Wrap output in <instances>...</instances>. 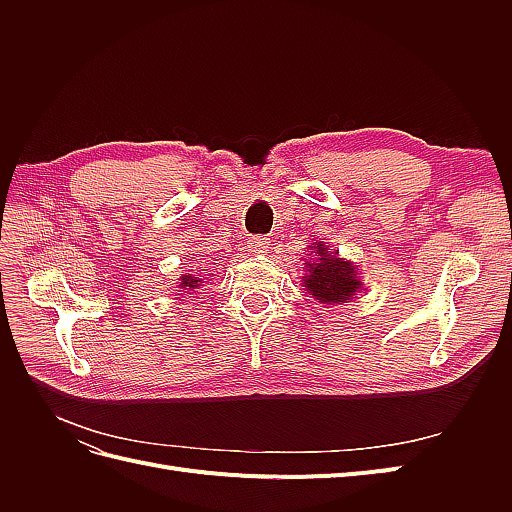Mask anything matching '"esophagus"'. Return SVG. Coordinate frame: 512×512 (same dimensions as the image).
<instances>
[{
	"label": "esophagus",
	"instance_id": "1",
	"mask_svg": "<svg viewBox=\"0 0 512 512\" xmlns=\"http://www.w3.org/2000/svg\"><path fill=\"white\" fill-rule=\"evenodd\" d=\"M250 250L254 252V254H265V252H269V239L267 237H250Z\"/></svg>",
	"mask_w": 512,
	"mask_h": 512
}]
</instances>
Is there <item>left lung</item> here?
<instances>
[{"label": "left lung", "mask_w": 512, "mask_h": 512, "mask_svg": "<svg viewBox=\"0 0 512 512\" xmlns=\"http://www.w3.org/2000/svg\"><path fill=\"white\" fill-rule=\"evenodd\" d=\"M316 262L307 265L309 275L305 277V288L322 303H344L361 288L359 275L350 262L337 258V254L327 252L322 243L314 245Z\"/></svg>", "instance_id": "left-lung-1"}]
</instances>
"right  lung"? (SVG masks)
Here are the masks:
<instances>
[{"instance_id":"right-lung-1","label":"right lung","mask_w":512,"mask_h":512,"mask_svg":"<svg viewBox=\"0 0 512 512\" xmlns=\"http://www.w3.org/2000/svg\"><path fill=\"white\" fill-rule=\"evenodd\" d=\"M203 282L198 280V277H194V275H183V280H181V288H196V286H200Z\"/></svg>"}]
</instances>
